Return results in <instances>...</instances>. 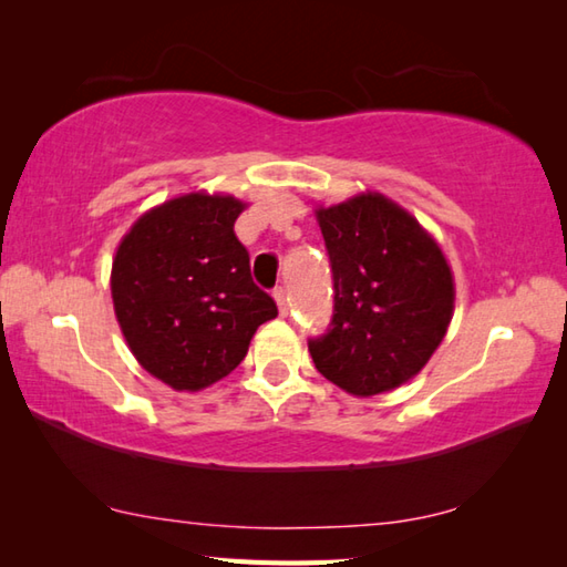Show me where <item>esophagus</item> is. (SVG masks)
<instances>
[{
  "instance_id": "esophagus-1",
  "label": "esophagus",
  "mask_w": 567,
  "mask_h": 567,
  "mask_svg": "<svg viewBox=\"0 0 567 567\" xmlns=\"http://www.w3.org/2000/svg\"><path fill=\"white\" fill-rule=\"evenodd\" d=\"M275 302H277V309H280V315L287 317V311H290V297H287V290L285 287H277V290L272 292Z\"/></svg>"
}]
</instances>
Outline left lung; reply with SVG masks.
I'll use <instances>...</instances> for the list:
<instances>
[{
	"instance_id": "8db88e82",
	"label": "left lung",
	"mask_w": 567,
	"mask_h": 567,
	"mask_svg": "<svg viewBox=\"0 0 567 567\" xmlns=\"http://www.w3.org/2000/svg\"><path fill=\"white\" fill-rule=\"evenodd\" d=\"M317 219L333 272V317L309 341L315 365L355 396L400 388L449 331V262L414 216L380 192L319 207Z\"/></svg>"
}]
</instances>
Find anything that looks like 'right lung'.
Wrapping results in <instances>:
<instances>
[{"label":"right lung","mask_w":567,"mask_h":567,"mask_svg":"<svg viewBox=\"0 0 567 567\" xmlns=\"http://www.w3.org/2000/svg\"><path fill=\"white\" fill-rule=\"evenodd\" d=\"M244 209L231 195L189 192L143 214L116 248L118 327L141 368L177 392L226 378L260 323L277 317L234 234Z\"/></svg>","instance_id":"1"}]
</instances>
